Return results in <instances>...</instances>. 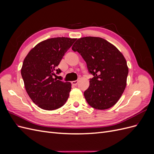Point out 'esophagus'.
<instances>
[{
	"instance_id": "1",
	"label": "esophagus",
	"mask_w": 154,
	"mask_h": 154,
	"mask_svg": "<svg viewBox=\"0 0 154 154\" xmlns=\"http://www.w3.org/2000/svg\"><path fill=\"white\" fill-rule=\"evenodd\" d=\"M78 80L72 81V82H71V83H72V85H76L78 84Z\"/></svg>"
}]
</instances>
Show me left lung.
<instances>
[{
  "instance_id": "obj_1",
  "label": "left lung",
  "mask_w": 154,
  "mask_h": 154,
  "mask_svg": "<svg viewBox=\"0 0 154 154\" xmlns=\"http://www.w3.org/2000/svg\"><path fill=\"white\" fill-rule=\"evenodd\" d=\"M72 49L80 54L93 75L84 92L88 104L97 110L114 106L127 85L128 68L122 53L108 41L94 36L78 39Z\"/></svg>"
}]
</instances>
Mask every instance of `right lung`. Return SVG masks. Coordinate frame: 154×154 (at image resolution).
I'll list each match as a JSON object with an SVG mask.
<instances>
[{
    "label": "right lung",
    "mask_w": 154,
    "mask_h": 154,
    "mask_svg": "<svg viewBox=\"0 0 154 154\" xmlns=\"http://www.w3.org/2000/svg\"><path fill=\"white\" fill-rule=\"evenodd\" d=\"M75 40L67 37L45 40L37 44L26 57L21 75L27 93L40 108L53 110L67 101L71 83L57 80L54 76L62 72L57 67Z\"/></svg>",
    "instance_id": "obj_1"
}]
</instances>
